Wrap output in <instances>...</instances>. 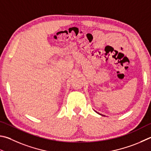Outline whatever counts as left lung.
Returning <instances> with one entry per match:
<instances>
[{
    "label": "left lung",
    "instance_id": "1",
    "mask_svg": "<svg viewBox=\"0 0 151 151\" xmlns=\"http://www.w3.org/2000/svg\"><path fill=\"white\" fill-rule=\"evenodd\" d=\"M96 113H98V112L97 111H96ZM98 114H100V115H102V114H99V113H98ZM102 116H103V115H102Z\"/></svg>",
    "mask_w": 151,
    "mask_h": 151
}]
</instances>
